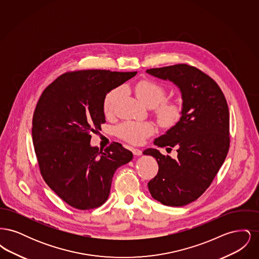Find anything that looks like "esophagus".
Instances as JSON below:
<instances>
[{"label": "esophagus", "instance_id": "obj_1", "mask_svg": "<svg viewBox=\"0 0 259 259\" xmlns=\"http://www.w3.org/2000/svg\"><path fill=\"white\" fill-rule=\"evenodd\" d=\"M132 152H133V154L136 155V156H140V155H142V150H141V149H139V148H132Z\"/></svg>", "mask_w": 259, "mask_h": 259}]
</instances>
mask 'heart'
<instances>
[{
	"instance_id": "heart-1",
	"label": "heart",
	"mask_w": 259,
	"mask_h": 259,
	"mask_svg": "<svg viewBox=\"0 0 259 259\" xmlns=\"http://www.w3.org/2000/svg\"><path fill=\"white\" fill-rule=\"evenodd\" d=\"M137 98L148 108L155 107V115L158 123L164 128H170L178 123L182 116L183 107L176 101H163L166 90L158 83L151 80H141L134 87ZM120 95V89L115 88L109 92L104 101V111L110 115L113 112L114 105ZM154 126L148 121H124L117 127V133L128 143L138 145L146 138L152 135Z\"/></svg>"
}]
</instances>
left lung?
Wrapping results in <instances>:
<instances>
[{
	"label": "left lung",
	"instance_id": "1",
	"mask_svg": "<svg viewBox=\"0 0 259 259\" xmlns=\"http://www.w3.org/2000/svg\"><path fill=\"white\" fill-rule=\"evenodd\" d=\"M180 89L183 112L178 123L153 144L178 148L176 159L156 148L143 153L158 163L148 190L163 205L182 207L200 197L221 169L229 149V111L222 89L209 75L186 64L147 70Z\"/></svg>",
	"mask_w": 259,
	"mask_h": 259
}]
</instances>
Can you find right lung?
<instances>
[{
	"label": "right lung",
	"instance_id": "right-lung-1",
	"mask_svg": "<svg viewBox=\"0 0 259 259\" xmlns=\"http://www.w3.org/2000/svg\"><path fill=\"white\" fill-rule=\"evenodd\" d=\"M136 74L106 70L67 73L47 87L37 102L32 136L40 174L73 208L103 205L114 172L133 158L118 143L105 149L92 147L90 134L106 122L107 94Z\"/></svg>",
	"mask_w": 259,
	"mask_h": 259
}]
</instances>
